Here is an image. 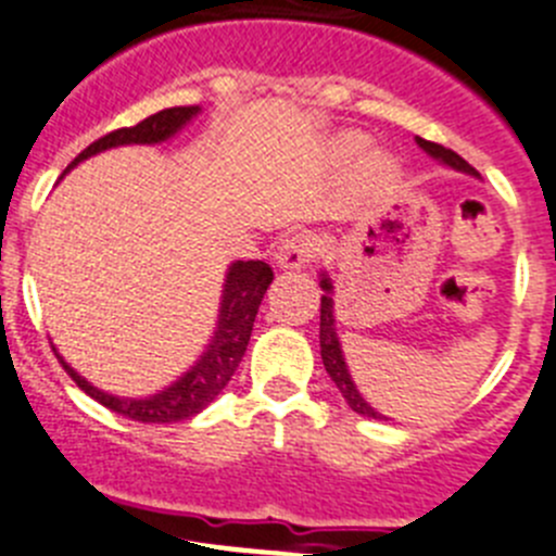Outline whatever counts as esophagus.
<instances>
[{
    "mask_svg": "<svg viewBox=\"0 0 556 556\" xmlns=\"http://www.w3.org/2000/svg\"><path fill=\"white\" fill-rule=\"evenodd\" d=\"M315 254H318V241H315L313 235L293 232L279 243L277 252H274V260H277L279 268H302Z\"/></svg>",
    "mask_w": 556,
    "mask_h": 556,
    "instance_id": "obj_1",
    "label": "esophagus"
}]
</instances>
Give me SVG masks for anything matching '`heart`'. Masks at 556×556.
Wrapping results in <instances>:
<instances>
[{
	"mask_svg": "<svg viewBox=\"0 0 556 556\" xmlns=\"http://www.w3.org/2000/svg\"><path fill=\"white\" fill-rule=\"evenodd\" d=\"M363 149H365V138L357 132L343 135V138L338 141V152L343 154V157H354V154H359ZM363 168H365V177L377 179V182H384V179L393 177V166H390L384 157H368Z\"/></svg>",
	"mask_w": 556,
	"mask_h": 556,
	"instance_id": "obj_1",
	"label": "heart"
}]
</instances>
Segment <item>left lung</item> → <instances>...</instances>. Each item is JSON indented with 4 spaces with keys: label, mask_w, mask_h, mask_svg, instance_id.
<instances>
[{
    "label": "left lung",
    "mask_w": 556,
    "mask_h": 556,
    "mask_svg": "<svg viewBox=\"0 0 556 556\" xmlns=\"http://www.w3.org/2000/svg\"><path fill=\"white\" fill-rule=\"evenodd\" d=\"M418 147H421L427 154H432L434 160H440V163H446V166L457 168V172L477 174L473 172V166H468V163H465L457 152H452V149L440 147V143H432V141H424V138H418ZM321 288L327 290V293L321 296V359H324V368H327V374L332 377V382L338 384V390L343 393V399H346L349 407H352L354 413L368 415V418H384V415H379L371 404L359 396L357 384L352 382V374H349V368H346V359H343V352H340L338 332H334L332 296H329V293H332V282L327 279V274L321 277Z\"/></svg>",
    "instance_id": "left-lung-1"
}]
</instances>
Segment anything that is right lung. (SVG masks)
<instances>
[{"mask_svg": "<svg viewBox=\"0 0 556 556\" xmlns=\"http://www.w3.org/2000/svg\"><path fill=\"white\" fill-rule=\"evenodd\" d=\"M197 113L199 108H168L154 113V116L143 118V122L135 124V127L113 129V132H108L104 138L93 141L88 149H83V152L68 163L66 172H72L79 160H88L91 154L104 152V149L124 147V143L166 141V138H172L177 129H182L185 124L191 122ZM271 279V266L263 263V260H238V263H232L227 271V279H224L218 327L213 340H210V346L204 349V354L199 357V363L193 365L191 371L182 374L177 382L168 384L166 390H160V393H154V396L149 399L110 396L104 390L93 388L85 377H79L58 352L54 354H58L60 365L66 368L68 377L77 382V388H83L88 396L97 399L99 404H104V407L113 409V413L141 424L185 421V418H193L197 413H202V409L227 388L229 379H232L235 368H238L241 357L247 354L254 318H257L260 302L266 296Z\"/></svg>", "mask_w": 556, "mask_h": 556, "instance_id": "1", "label": "right lung"}]
</instances>
